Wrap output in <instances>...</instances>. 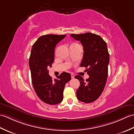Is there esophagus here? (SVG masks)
<instances>
[{
	"label": "esophagus",
	"instance_id": "34e87169",
	"mask_svg": "<svg viewBox=\"0 0 134 134\" xmlns=\"http://www.w3.org/2000/svg\"><path fill=\"white\" fill-rule=\"evenodd\" d=\"M71 78H74V74H71Z\"/></svg>",
	"mask_w": 134,
	"mask_h": 134
}]
</instances>
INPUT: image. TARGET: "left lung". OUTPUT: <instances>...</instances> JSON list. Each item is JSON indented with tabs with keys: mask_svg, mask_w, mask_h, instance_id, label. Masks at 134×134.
<instances>
[{
	"mask_svg": "<svg viewBox=\"0 0 134 134\" xmlns=\"http://www.w3.org/2000/svg\"><path fill=\"white\" fill-rule=\"evenodd\" d=\"M70 36L80 41L83 47V57L80 65L86 67L89 75L86 81L80 75L75 76L80 82L76 97L79 101L90 103L98 98L106 84L109 63L107 45L100 36L92 33Z\"/></svg>",
	"mask_w": 134,
	"mask_h": 134,
	"instance_id": "left-lung-1",
	"label": "left lung"
}]
</instances>
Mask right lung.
<instances>
[{
    "mask_svg": "<svg viewBox=\"0 0 134 134\" xmlns=\"http://www.w3.org/2000/svg\"><path fill=\"white\" fill-rule=\"evenodd\" d=\"M65 37L56 35L42 36L33 45L31 51L29 64L33 86L38 98L49 105L62 101L65 85L71 78L70 73L64 72L53 80L48 70L54 62L56 45Z\"/></svg>",
    "mask_w": 134,
    "mask_h": 134,
    "instance_id": "add662e5",
    "label": "right lung"
}]
</instances>
